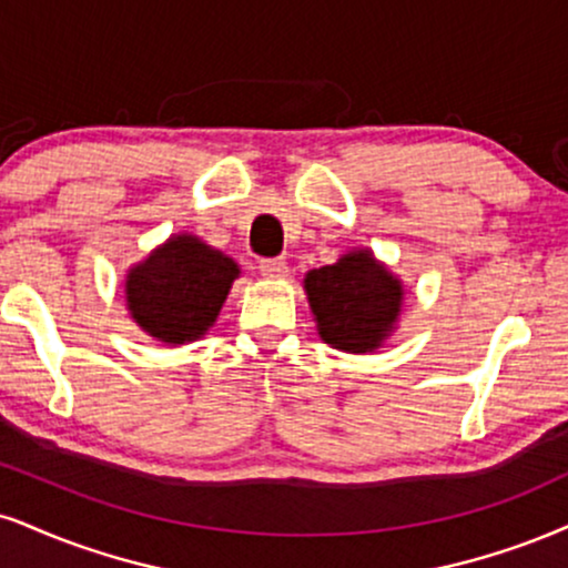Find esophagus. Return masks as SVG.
<instances>
[{
    "instance_id": "esophagus-1",
    "label": "esophagus",
    "mask_w": 568,
    "mask_h": 568,
    "mask_svg": "<svg viewBox=\"0 0 568 568\" xmlns=\"http://www.w3.org/2000/svg\"><path fill=\"white\" fill-rule=\"evenodd\" d=\"M261 273L265 278H284L286 273H290V268H286L284 261H276V257H268V261H261Z\"/></svg>"
}]
</instances>
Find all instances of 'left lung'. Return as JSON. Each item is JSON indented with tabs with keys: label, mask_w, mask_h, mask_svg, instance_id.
Returning <instances> with one entry per match:
<instances>
[{
	"label": "left lung",
	"mask_w": 568,
	"mask_h": 568,
	"mask_svg": "<svg viewBox=\"0 0 568 568\" xmlns=\"http://www.w3.org/2000/svg\"><path fill=\"white\" fill-rule=\"evenodd\" d=\"M303 286L318 337L342 353H374L400 321L403 282L368 247H353L337 263L307 271Z\"/></svg>",
	"instance_id": "obj_1"
}]
</instances>
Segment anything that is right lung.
<instances>
[{"label":"right lung","mask_w":568,"mask_h":568,"mask_svg":"<svg viewBox=\"0 0 568 568\" xmlns=\"http://www.w3.org/2000/svg\"><path fill=\"white\" fill-rule=\"evenodd\" d=\"M240 273L200 236L173 234L125 271V311L152 339L186 345L215 324Z\"/></svg>","instance_id":"obj_1"}]
</instances>
